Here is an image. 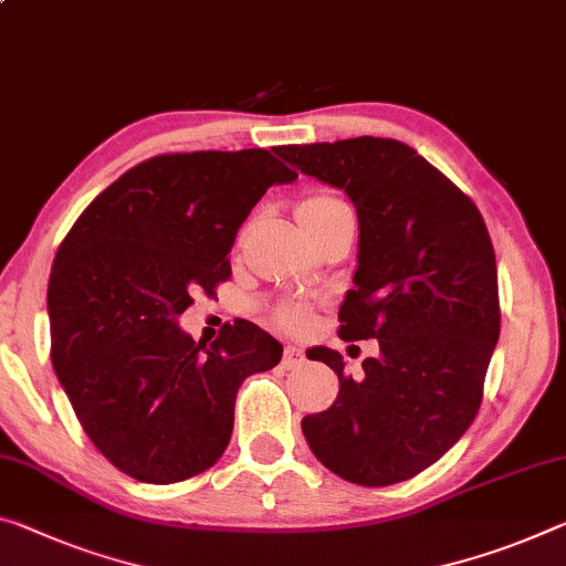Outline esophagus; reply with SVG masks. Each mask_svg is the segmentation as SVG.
<instances>
[{"label":"esophagus","instance_id":"1","mask_svg":"<svg viewBox=\"0 0 566 566\" xmlns=\"http://www.w3.org/2000/svg\"><path fill=\"white\" fill-rule=\"evenodd\" d=\"M304 363V355L297 345H286L284 347V357H282V365L286 370H292V367H300Z\"/></svg>","mask_w":566,"mask_h":566}]
</instances>
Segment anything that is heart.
I'll return each instance as SVG.
<instances>
[{
    "label": "heart",
    "instance_id": "1",
    "mask_svg": "<svg viewBox=\"0 0 566 566\" xmlns=\"http://www.w3.org/2000/svg\"><path fill=\"white\" fill-rule=\"evenodd\" d=\"M347 211H349L347 206L329 193L304 196V199L297 203V209H294L300 227L307 231V234H315V231L327 227L329 221H335ZM276 322L284 325L286 329H302L310 322V310L302 307V304H284V307L276 310Z\"/></svg>",
    "mask_w": 566,
    "mask_h": 566
}]
</instances>
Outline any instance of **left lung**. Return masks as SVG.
I'll use <instances>...</instances> for the list:
<instances>
[{"label": "left lung", "mask_w": 566, "mask_h": 566, "mask_svg": "<svg viewBox=\"0 0 566 566\" xmlns=\"http://www.w3.org/2000/svg\"><path fill=\"white\" fill-rule=\"evenodd\" d=\"M274 154L353 201L360 241L339 337L380 345L357 380L337 349H310V360L337 373L339 392L302 418V433L339 479L408 481L459 441L481 406L501 327L486 223L461 188L400 140L363 136Z\"/></svg>", "instance_id": "8db88e82"}]
</instances>
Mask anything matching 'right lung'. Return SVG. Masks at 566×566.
<instances>
[{
    "label": "right lung",
    "instance_id": "right-lung-1",
    "mask_svg": "<svg viewBox=\"0 0 566 566\" xmlns=\"http://www.w3.org/2000/svg\"><path fill=\"white\" fill-rule=\"evenodd\" d=\"M297 174L269 150L143 160L80 213L48 286L52 367L107 461L146 483L211 469L237 392L282 345L249 319L206 347L178 327L196 292L229 280L227 254L269 186Z\"/></svg>",
    "mask_w": 566,
    "mask_h": 566
}]
</instances>
